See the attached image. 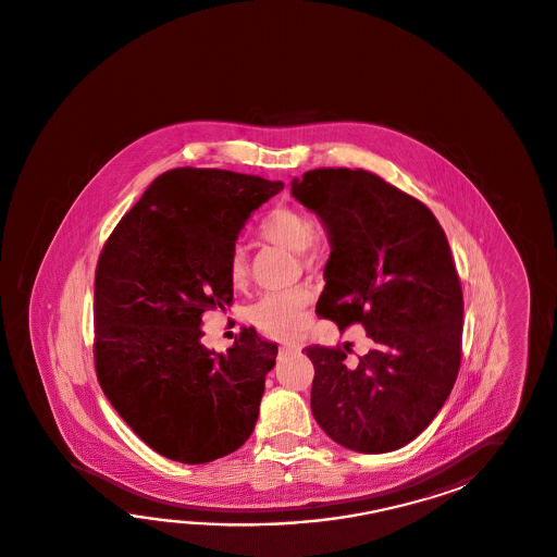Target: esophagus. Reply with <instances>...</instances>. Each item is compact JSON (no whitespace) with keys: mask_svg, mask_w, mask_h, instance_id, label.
<instances>
[{"mask_svg":"<svg viewBox=\"0 0 557 557\" xmlns=\"http://www.w3.org/2000/svg\"><path fill=\"white\" fill-rule=\"evenodd\" d=\"M282 349H284V351H287V352H301V349H304V347H301V343H299V341H296V339H284L282 341Z\"/></svg>","mask_w":557,"mask_h":557,"instance_id":"obj_1","label":"esophagus"}]
</instances>
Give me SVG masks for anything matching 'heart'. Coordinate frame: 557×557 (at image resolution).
Masks as SVG:
<instances>
[{
    "instance_id": "heart-1",
    "label": "heart",
    "mask_w": 557,
    "mask_h": 557,
    "mask_svg": "<svg viewBox=\"0 0 557 557\" xmlns=\"http://www.w3.org/2000/svg\"><path fill=\"white\" fill-rule=\"evenodd\" d=\"M261 239L282 246L292 251H304L307 258L309 242L313 236L311 220L297 208L292 206H280L272 210L258 230ZM248 256L242 248H236L230 256L227 263V275L234 287H244L248 282ZM309 289L306 287H294L287 292L268 294L261 297L256 306H251L250 319L272 335H289L301 327V309L309 301Z\"/></svg>"
}]
</instances>
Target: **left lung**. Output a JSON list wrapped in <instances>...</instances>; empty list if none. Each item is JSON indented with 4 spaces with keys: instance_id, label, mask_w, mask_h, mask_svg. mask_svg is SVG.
<instances>
[{
    "instance_id": "1",
    "label": "left lung",
    "mask_w": 557,
    "mask_h": 557,
    "mask_svg": "<svg viewBox=\"0 0 557 557\" xmlns=\"http://www.w3.org/2000/svg\"><path fill=\"white\" fill-rule=\"evenodd\" d=\"M292 196L330 239L319 315L339 330L363 323L373 341L355 363L307 347L311 412L349 450H398L443 409L460 367L465 301L448 239L426 206L361 169L306 172Z\"/></svg>"
}]
</instances>
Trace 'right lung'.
Instances as JSON below:
<instances>
[{
    "instance_id": "obj_1",
    "label": "right lung",
    "mask_w": 557,
    "mask_h": 557,
    "mask_svg": "<svg viewBox=\"0 0 557 557\" xmlns=\"http://www.w3.org/2000/svg\"><path fill=\"white\" fill-rule=\"evenodd\" d=\"M284 182L174 169L148 186L102 248L95 275V367L138 438L182 465L238 450L260 414L277 345L244 330L202 345V313L234 299L227 263L251 214Z\"/></svg>"
}]
</instances>
